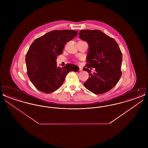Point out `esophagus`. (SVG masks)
Returning a JSON list of instances; mask_svg holds the SVG:
<instances>
[{
	"label": "esophagus",
	"mask_w": 148,
	"mask_h": 148,
	"mask_svg": "<svg viewBox=\"0 0 148 148\" xmlns=\"http://www.w3.org/2000/svg\"><path fill=\"white\" fill-rule=\"evenodd\" d=\"M83 71L82 68V67H79V71Z\"/></svg>",
	"instance_id": "obj_1"
}]
</instances>
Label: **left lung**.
<instances>
[{"label":"left lung","mask_w":148,"mask_h":148,"mask_svg":"<svg viewBox=\"0 0 148 148\" xmlns=\"http://www.w3.org/2000/svg\"><path fill=\"white\" fill-rule=\"evenodd\" d=\"M79 38L88 44L86 56L87 68L83 71L89 73V77L84 83L85 87L95 94L109 91L119 82L123 56L119 45L112 38L99 30H82ZM96 68L92 74L88 68Z\"/></svg>","instance_id":"8db88e82"}]
</instances>
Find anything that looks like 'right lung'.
Segmentation results:
<instances>
[{
    "label": "right lung",
    "mask_w": 148,
    "mask_h": 148,
    "mask_svg": "<svg viewBox=\"0 0 148 148\" xmlns=\"http://www.w3.org/2000/svg\"><path fill=\"white\" fill-rule=\"evenodd\" d=\"M77 35V31L53 30L37 38L32 44L25 56L27 74L32 83L40 92L50 93L63 83L67 74L79 68L67 64L60 68L56 56L63 53L65 44Z\"/></svg>",
    "instance_id": "obj_1"
}]
</instances>
